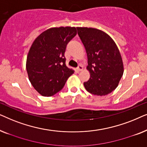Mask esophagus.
<instances>
[{
    "label": "esophagus",
    "mask_w": 147,
    "mask_h": 147,
    "mask_svg": "<svg viewBox=\"0 0 147 147\" xmlns=\"http://www.w3.org/2000/svg\"><path fill=\"white\" fill-rule=\"evenodd\" d=\"M76 69H77L78 71H82V70H83V67H82V65H79Z\"/></svg>",
    "instance_id": "34e87169"
}]
</instances>
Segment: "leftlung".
<instances>
[{"label":"left lung","mask_w":147,"mask_h":147,"mask_svg":"<svg viewBox=\"0 0 147 147\" xmlns=\"http://www.w3.org/2000/svg\"><path fill=\"white\" fill-rule=\"evenodd\" d=\"M88 57L90 78L84 83L88 92L105 96L117 87L124 73L119 49L110 36L94 28L76 27Z\"/></svg>","instance_id":"obj_1"}]
</instances>
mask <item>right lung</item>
I'll return each mask as SVG.
<instances>
[{"mask_svg":"<svg viewBox=\"0 0 147 147\" xmlns=\"http://www.w3.org/2000/svg\"><path fill=\"white\" fill-rule=\"evenodd\" d=\"M77 34L76 27H53L40 34L30 47L26 62L29 80L43 96H51L63 88L74 71L65 65L66 46Z\"/></svg>","mask_w":147,"mask_h":147,"instance_id":"right-lung-1","label":"right lung"}]
</instances>
